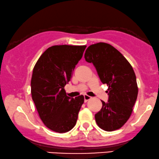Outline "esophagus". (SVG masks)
Instances as JSON below:
<instances>
[{
    "label": "esophagus",
    "mask_w": 159,
    "mask_h": 159,
    "mask_svg": "<svg viewBox=\"0 0 159 159\" xmlns=\"http://www.w3.org/2000/svg\"><path fill=\"white\" fill-rule=\"evenodd\" d=\"M84 102H87L89 100H90L91 99V97L89 96V95H84Z\"/></svg>",
    "instance_id": "esophagus-1"
}]
</instances>
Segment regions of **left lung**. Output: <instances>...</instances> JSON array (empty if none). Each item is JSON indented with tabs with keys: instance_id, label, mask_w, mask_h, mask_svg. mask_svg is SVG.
I'll return each instance as SVG.
<instances>
[{
	"instance_id": "8db88e82",
	"label": "left lung",
	"mask_w": 159,
	"mask_h": 159,
	"mask_svg": "<svg viewBox=\"0 0 159 159\" xmlns=\"http://www.w3.org/2000/svg\"><path fill=\"white\" fill-rule=\"evenodd\" d=\"M86 61L93 63L103 84L109 87L108 102L95 115L101 129L114 131L123 127L130 117L138 96L136 77L133 67L124 55L107 43L89 46L84 54Z\"/></svg>"
}]
</instances>
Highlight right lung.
<instances>
[{"label": "right lung", "mask_w": 159, "mask_h": 159, "mask_svg": "<svg viewBox=\"0 0 159 159\" xmlns=\"http://www.w3.org/2000/svg\"><path fill=\"white\" fill-rule=\"evenodd\" d=\"M87 46L56 45L41 55L33 68L31 94L39 117L47 127L66 133L75 125L84 95L70 98L64 87Z\"/></svg>", "instance_id": "right-lung-1"}]
</instances>
